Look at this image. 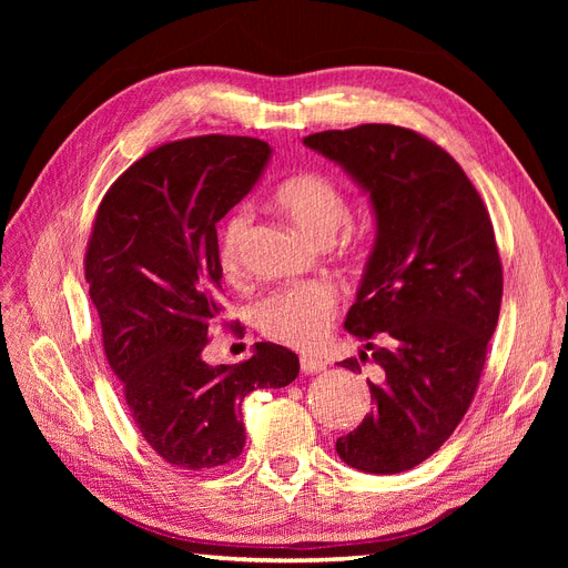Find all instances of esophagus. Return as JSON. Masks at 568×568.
<instances>
[{
    "label": "esophagus",
    "mask_w": 568,
    "mask_h": 568,
    "mask_svg": "<svg viewBox=\"0 0 568 568\" xmlns=\"http://www.w3.org/2000/svg\"><path fill=\"white\" fill-rule=\"evenodd\" d=\"M324 367H326V363H324V359H320V357H311V355H303V357H301V369H303L305 374L322 372Z\"/></svg>",
    "instance_id": "34e87169"
}]
</instances>
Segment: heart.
Segmentation results:
<instances>
[{
  "instance_id": "1",
  "label": "heart",
  "mask_w": 568,
  "mask_h": 568,
  "mask_svg": "<svg viewBox=\"0 0 568 568\" xmlns=\"http://www.w3.org/2000/svg\"><path fill=\"white\" fill-rule=\"evenodd\" d=\"M274 209L282 211L294 225L320 244H329L351 217V199L343 186L322 173H298L282 180L272 192ZM251 227L246 205L234 209L220 227L217 253L227 274L242 267V251ZM357 248V239L346 244ZM338 311V291L332 282L313 280L270 291L251 305V322L263 336L284 346L313 351L329 334Z\"/></svg>"
}]
</instances>
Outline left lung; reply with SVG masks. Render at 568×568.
<instances>
[{
  "label": "left lung",
  "mask_w": 568,
  "mask_h": 568,
  "mask_svg": "<svg viewBox=\"0 0 568 568\" xmlns=\"http://www.w3.org/2000/svg\"><path fill=\"white\" fill-rule=\"evenodd\" d=\"M303 144L343 165L376 215L346 317L365 351L341 363L376 365L374 407L336 453L365 474H400L453 436L476 395L503 303L493 222L459 163L415 130L367 123Z\"/></svg>",
  "instance_id": "obj_1"
}]
</instances>
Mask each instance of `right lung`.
I'll use <instances>...</instances> for the list:
<instances>
[{
  "instance_id": "right-lung-1",
  "label": "right lung",
  "mask_w": 568,
  "mask_h": 568,
  "mask_svg": "<svg viewBox=\"0 0 568 568\" xmlns=\"http://www.w3.org/2000/svg\"><path fill=\"white\" fill-rule=\"evenodd\" d=\"M267 156L253 136L168 142L111 184L92 225L84 280L106 359L140 434L180 469L236 459L246 395L298 376V355L267 341L239 365L201 357L222 315L217 222L251 192Z\"/></svg>"
}]
</instances>
